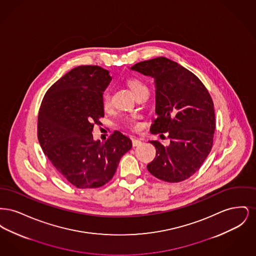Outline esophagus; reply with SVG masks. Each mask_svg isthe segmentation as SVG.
<instances>
[{"mask_svg":"<svg viewBox=\"0 0 256 256\" xmlns=\"http://www.w3.org/2000/svg\"><path fill=\"white\" fill-rule=\"evenodd\" d=\"M142 144V140L141 139H137V138H132V145L134 146H139Z\"/></svg>","mask_w":256,"mask_h":256,"instance_id":"34e87169","label":"esophagus"}]
</instances>
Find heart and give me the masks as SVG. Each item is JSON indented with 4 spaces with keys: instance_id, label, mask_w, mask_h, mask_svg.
Wrapping results in <instances>:
<instances>
[{
    "instance_id": "heart-1",
    "label": "heart",
    "mask_w": 256,
    "mask_h": 256,
    "mask_svg": "<svg viewBox=\"0 0 256 256\" xmlns=\"http://www.w3.org/2000/svg\"><path fill=\"white\" fill-rule=\"evenodd\" d=\"M126 86H128L130 90L132 91V93L134 94V96L137 95L138 93L141 92H148V88H146V84L139 78H130L126 80ZM110 106V96L108 94H104L102 97V106L104 110H108ZM126 124L132 128H137L139 126L138 122L135 121V119H130L128 120Z\"/></svg>"
}]
</instances>
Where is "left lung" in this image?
<instances>
[{
  "label": "left lung",
  "mask_w": 256,
  "mask_h": 256,
  "mask_svg": "<svg viewBox=\"0 0 256 256\" xmlns=\"http://www.w3.org/2000/svg\"><path fill=\"white\" fill-rule=\"evenodd\" d=\"M154 78L156 119L152 134H169L170 144L150 141L156 156L146 168L161 180L180 182L200 168L209 154L215 132V111L206 88L194 74L164 56L130 68Z\"/></svg>",
  "instance_id": "8db88e82"
}]
</instances>
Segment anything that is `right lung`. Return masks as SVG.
Returning a JSON list of instances; mask_svg holds the SVG:
<instances>
[{
  "mask_svg": "<svg viewBox=\"0 0 256 256\" xmlns=\"http://www.w3.org/2000/svg\"><path fill=\"white\" fill-rule=\"evenodd\" d=\"M112 78L98 66H78L50 87L37 124L39 144L50 163L76 188H98L113 178L132 140L116 130L104 143L94 124L104 116V92Z\"/></svg>",
  "mask_w": 256,
  "mask_h": 256,
  "instance_id": "right-lung-1",
  "label": "right lung"
}]
</instances>
